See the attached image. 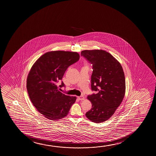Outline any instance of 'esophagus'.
<instances>
[{"label": "esophagus", "instance_id": "34e87169", "mask_svg": "<svg viewBox=\"0 0 156 156\" xmlns=\"http://www.w3.org/2000/svg\"><path fill=\"white\" fill-rule=\"evenodd\" d=\"M77 98H78L79 100H83L85 99V97L83 96H78Z\"/></svg>", "mask_w": 156, "mask_h": 156}]
</instances>
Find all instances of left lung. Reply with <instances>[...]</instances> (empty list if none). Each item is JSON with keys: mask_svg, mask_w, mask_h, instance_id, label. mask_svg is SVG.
<instances>
[{"mask_svg": "<svg viewBox=\"0 0 156 156\" xmlns=\"http://www.w3.org/2000/svg\"><path fill=\"white\" fill-rule=\"evenodd\" d=\"M81 56L92 64L91 89L98 92L88 95L92 108L86 116L91 122H102L113 115L124 98V71L119 62L103 50H85L81 51Z\"/></svg>", "mask_w": 156, "mask_h": 156, "instance_id": "8db88e82", "label": "left lung"}]
</instances>
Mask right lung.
I'll return each instance as SVG.
<instances>
[{
  "mask_svg": "<svg viewBox=\"0 0 156 156\" xmlns=\"http://www.w3.org/2000/svg\"><path fill=\"white\" fill-rule=\"evenodd\" d=\"M79 58L77 52L49 51L32 66L27 80L28 94L37 110L47 119L57 120L65 117L76 100V96L58 91L57 83L62 80L69 66ZM64 86L62 81L59 87Z\"/></svg>",
  "mask_w": 156,
  "mask_h": 156,
  "instance_id": "right-lung-1",
  "label": "right lung"
}]
</instances>
